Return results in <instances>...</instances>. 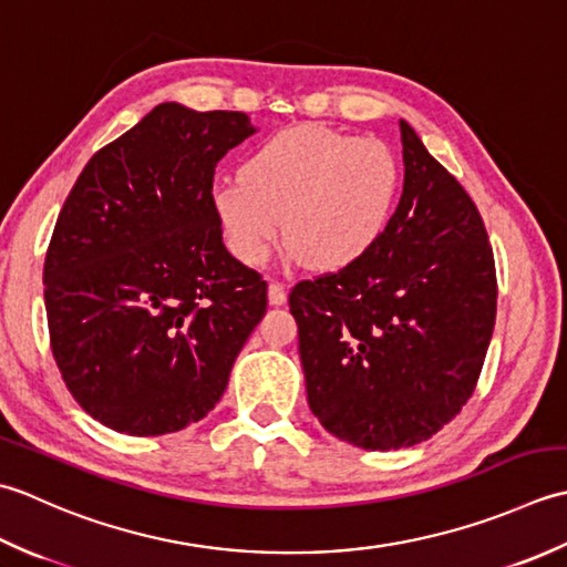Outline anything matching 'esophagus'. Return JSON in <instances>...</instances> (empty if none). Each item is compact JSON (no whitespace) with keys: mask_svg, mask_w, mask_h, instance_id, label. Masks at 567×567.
<instances>
[{"mask_svg":"<svg viewBox=\"0 0 567 567\" xmlns=\"http://www.w3.org/2000/svg\"><path fill=\"white\" fill-rule=\"evenodd\" d=\"M286 298H288V293H286L284 284L276 281V279H269V303L271 306H284Z\"/></svg>","mask_w":567,"mask_h":567,"instance_id":"34e87169","label":"esophagus"}]
</instances>
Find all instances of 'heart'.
<instances>
[{
    "instance_id": "b5f03b06",
    "label": "heart",
    "mask_w": 567,
    "mask_h": 567,
    "mask_svg": "<svg viewBox=\"0 0 567 567\" xmlns=\"http://www.w3.org/2000/svg\"><path fill=\"white\" fill-rule=\"evenodd\" d=\"M394 152L379 138L303 124L245 158L239 181L217 186L213 210L229 251L257 267L279 239L310 269L357 261L384 233L399 195Z\"/></svg>"
}]
</instances>
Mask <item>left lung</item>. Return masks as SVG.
Returning a JSON list of instances; mask_svg holds the SVG:
<instances>
[{
    "instance_id": "8db88e82",
    "label": "left lung",
    "mask_w": 567,
    "mask_h": 567,
    "mask_svg": "<svg viewBox=\"0 0 567 567\" xmlns=\"http://www.w3.org/2000/svg\"><path fill=\"white\" fill-rule=\"evenodd\" d=\"M403 193L381 237L288 293L308 406L340 441L411 447L475 394L496 320L494 254L477 205L406 122Z\"/></svg>"
}]
</instances>
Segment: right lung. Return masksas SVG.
I'll use <instances>...</instances> for the list:
<instances>
[{
    "mask_svg": "<svg viewBox=\"0 0 567 567\" xmlns=\"http://www.w3.org/2000/svg\"><path fill=\"white\" fill-rule=\"evenodd\" d=\"M251 134L245 112L164 102L87 161L58 213L43 264L53 360L112 431L205 419L267 313V281L225 249L213 210L217 161Z\"/></svg>",
    "mask_w": 567,
    "mask_h": 567,
    "instance_id": "1",
    "label": "right lung"
}]
</instances>
